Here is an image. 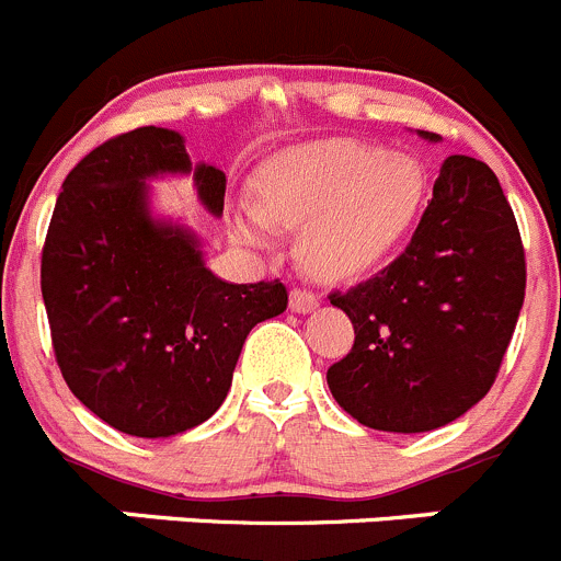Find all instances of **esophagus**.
Returning a JSON list of instances; mask_svg holds the SVG:
<instances>
[{"instance_id":"1","label":"esophagus","mask_w":561,"mask_h":561,"mask_svg":"<svg viewBox=\"0 0 561 561\" xmlns=\"http://www.w3.org/2000/svg\"><path fill=\"white\" fill-rule=\"evenodd\" d=\"M289 306L291 311H297V314H308V311H314V308L320 306V297L308 289H291Z\"/></svg>"}]
</instances>
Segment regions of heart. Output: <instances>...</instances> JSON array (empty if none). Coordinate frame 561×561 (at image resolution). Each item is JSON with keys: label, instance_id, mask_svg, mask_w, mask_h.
<instances>
[{"label": "heart", "instance_id": "heart-1", "mask_svg": "<svg viewBox=\"0 0 561 561\" xmlns=\"http://www.w3.org/2000/svg\"><path fill=\"white\" fill-rule=\"evenodd\" d=\"M428 178L417 158L358 138H325L270 158L259 203H241L233 233L266 247L277 228H302L300 255L322 280L378 270L411 233Z\"/></svg>", "mask_w": 561, "mask_h": 561}]
</instances>
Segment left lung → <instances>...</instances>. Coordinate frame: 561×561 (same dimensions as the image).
<instances>
[{"label":"left lung","mask_w":561,"mask_h":561,"mask_svg":"<svg viewBox=\"0 0 561 561\" xmlns=\"http://www.w3.org/2000/svg\"><path fill=\"white\" fill-rule=\"evenodd\" d=\"M523 297L526 253L495 172L450 156L403 253L328 295L356 331L351 353L328 369L331 394L375 431L454 423L495 383Z\"/></svg>","instance_id":"8db88e82"}]
</instances>
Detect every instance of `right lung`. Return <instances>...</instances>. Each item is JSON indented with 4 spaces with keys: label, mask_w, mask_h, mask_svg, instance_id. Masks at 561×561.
Listing matches in <instances>:
<instances>
[{
    "label": "right lung",
    "mask_w": 561,
    "mask_h": 561,
    "mask_svg": "<svg viewBox=\"0 0 561 561\" xmlns=\"http://www.w3.org/2000/svg\"><path fill=\"white\" fill-rule=\"evenodd\" d=\"M183 136L136 127L64 180L41 253L53 347L71 394L130 436H172L222 405L247 333L284 314L280 280L225 284L192 230L158 222L147 178L186 174ZM197 194L225 208V172L199 163Z\"/></svg>",
    "instance_id": "right-lung-1"
}]
</instances>
